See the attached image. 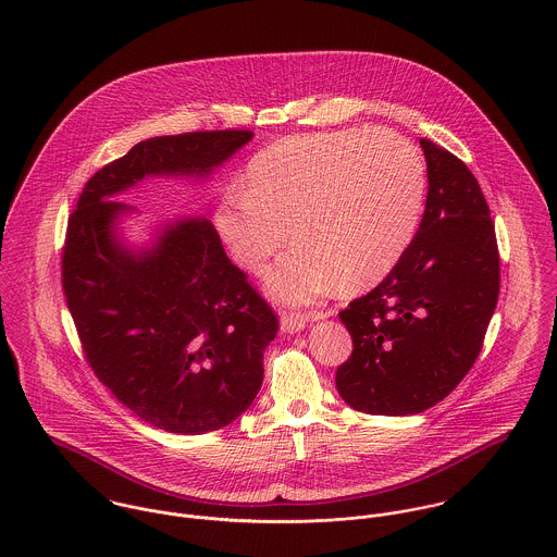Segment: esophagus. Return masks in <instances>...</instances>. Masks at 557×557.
<instances>
[{"instance_id":"1","label":"esophagus","mask_w":557,"mask_h":557,"mask_svg":"<svg viewBox=\"0 0 557 557\" xmlns=\"http://www.w3.org/2000/svg\"><path fill=\"white\" fill-rule=\"evenodd\" d=\"M311 319H319V315H300V313H285L281 318V330L285 334H294V332H300L307 327V323Z\"/></svg>"}]
</instances>
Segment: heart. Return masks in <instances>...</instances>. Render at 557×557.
<instances>
[{
	"label": "heart",
	"instance_id": "1",
	"mask_svg": "<svg viewBox=\"0 0 557 557\" xmlns=\"http://www.w3.org/2000/svg\"><path fill=\"white\" fill-rule=\"evenodd\" d=\"M426 164L393 131L283 139L248 164L214 214L234 259L259 270L287 239L300 246L268 272L285 302H311L334 283L351 294L386 278L418 232Z\"/></svg>",
	"mask_w": 557,
	"mask_h": 557
}]
</instances>
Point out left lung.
<instances>
[{
    "label": "left lung",
    "mask_w": 557,
    "mask_h": 557,
    "mask_svg": "<svg viewBox=\"0 0 557 557\" xmlns=\"http://www.w3.org/2000/svg\"><path fill=\"white\" fill-rule=\"evenodd\" d=\"M426 208L397 268L338 313L351 356L336 369L343 400L373 416L420 413L474 367L499 296L495 225L474 173L420 139Z\"/></svg>",
    "instance_id": "left-lung-1"
}]
</instances>
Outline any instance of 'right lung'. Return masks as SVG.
Here are the masks:
<instances>
[{"instance_id":"right-lung-1","label":"right lung","mask_w":557,"mask_h":557,"mask_svg":"<svg viewBox=\"0 0 557 557\" xmlns=\"http://www.w3.org/2000/svg\"><path fill=\"white\" fill-rule=\"evenodd\" d=\"M250 139L203 131L141 141L87 180L69 219L62 287L85 358L113 397L169 433L216 431L250 407L278 319L208 219L173 221L137 252L115 227L133 206L113 197L150 175L208 177Z\"/></svg>"}]
</instances>
